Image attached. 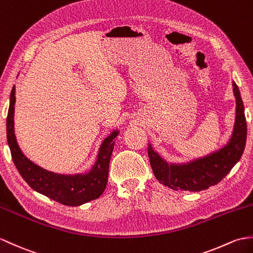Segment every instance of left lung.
Segmentation results:
<instances>
[{
	"label": "left lung",
	"instance_id": "1",
	"mask_svg": "<svg viewBox=\"0 0 253 253\" xmlns=\"http://www.w3.org/2000/svg\"><path fill=\"white\" fill-rule=\"evenodd\" d=\"M236 117L230 141L220 150L184 164H168L149 144L148 154L155 178L174 191L201 192L218 184L242 157L247 139L245 108L238 86L233 82Z\"/></svg>",
	"mask_w": 253,
	"mask_h": 253
}]
</instances>
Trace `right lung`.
I'll return each instance as SVG.
<instances>
[{
  "label": "right lung",
  "mask_w": 253,
  "mask_h": 253,
  "mask_svg": "<svg viewBox=\"0 0 253 253\" xmlns=\"http://www.w3.org/2000/svg\"><path fill=\"white\" fill-rule=\"evenodd\" d=\"M15 86L10 92L9 108L6 121L7 142L11 158L21 177L31 189L66 206H80L98 198L104 192L108 183L109 165L114 149V139L119 130H114L103 140L100 146L95 165L87 173L59 174L35 165L23 155L17 143L14 130Z\"/></svg>",
  "instance_id": "obj_1"
}]
</instances>
